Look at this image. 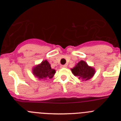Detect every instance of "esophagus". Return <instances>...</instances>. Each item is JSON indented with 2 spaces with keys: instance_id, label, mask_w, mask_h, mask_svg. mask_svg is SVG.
Masks as SVG:
<instances>
[{
  "instance_id": "esophagus-1",
  "label": "esophagus",
  "mask_w": 121,
  "mask_h": 121,
  "mask_svg": "<svg viewBox=\"0 0 121 121\" xmlns=\"http://www.w3.org/2000/svg\"><path fill=\"white\" fill-rule=\"evenodd\" d=\"M67 67V65H60V68H66Z\"/></svg>"
}]
</instances>
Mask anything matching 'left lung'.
<instances>
[{
	"instance_id": "1",
	"label": "left lung",
	"mask_w": 121,
	"mask_h": 121,
	"mask_svg": "<svg viewBox=\"0 0 121 121\" xmlns=\"http://www.w3.org/2000/svg\"><path fill=\"white\" fill-rule=\"evenodd\" d=\"M71 72L78 79H81L82 81H87L93 78L95 74V69L90 67L86 62L81 60L73 68H71Z\"/></svg>"
}]
</instances>
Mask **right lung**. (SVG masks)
Returning a JSON list of instances; mask_svg holds the SVG:
<instances>
[{"instance_id":"1","label":"right lung","mask_w":121,"mask_h":121,"mask_svg":"<svg viewBox=\"0 0 121 121\" xmlns=\"http://www.w3.org/2000/svg\"><path fill=\"white\" fill-rule=\"evenodd\" d=\"M32 72L35 77L42 80L53 78L56 70L51 68V65L47 60H44L40 64L33 67Z\"/></svg>"}]
</instances>
